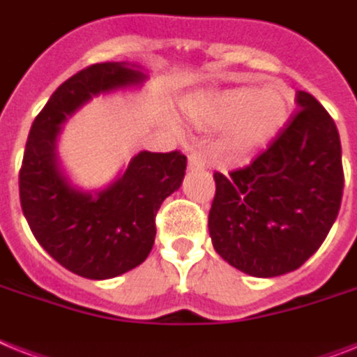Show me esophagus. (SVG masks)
Here are the masks:
<instances>
[{"instance_id": "obj_1", "label": "esophagus", "mask_w": 357, "mask_h": 357, "mask_svg": "<svg viewBox=\"0 0 357 357\" xmlns=\"http://www.w3.org/2000/svg\"><path fill=\"white\" fill-rule=\"evenodd\" d=\"M188 170H202L207 169V159L202 153H190L188 155V163H187Z\"/></svg>"}]
</instances>
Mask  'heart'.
<instances>
[{"label": "heart", "mask_w": 357, "mask_h": 357, "mask_svg": "<svg viewBox=\"0 0 357 357\" xmlns=\"http://www.w3.org/2000/svg\"><path fill=\"white\" fill-rule=\"evenodd\" d=\"M185 112L199 128H224L220 149L229 158H248L282 132L294 113V97L280 84L236 86L192 95Z\"/></svg>", "instance_id": "b5f03b06"}]
</instances>
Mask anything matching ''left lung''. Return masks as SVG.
<instances>
[{"label":"left lung","instance_id":"left-lung-1","mask_svg":"<svg viewBox=\"0 0 357 357\" xmlns=\"http://www.w3.org/2000/svg\"><path fill=\"white\" fill-rule=\"evenodd\" d=\"M299 112L245 169L216 172L208 234L233 268L260 279L301 268L321 248L343 196L341 141L334 119L306 91Z\"/></svg>","mask_w":357,"mask_h":357}]
</instances>
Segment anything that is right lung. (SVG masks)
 I'll use <instances>...</instances> for the list:
<instances>
[{
    "label": "right lung",
    "instance_id": "1",
    "mask_svg": "<svg viewBox=\"0 0 357 357\" xmlns=\"http://www.w3.org/2000/svg\"><path fill=\"white\" fill-rule=\"evenodd\" d=\"M149 80L139 63L104 62L68 78L34 119L20 170L23 216L58 264L84 279L104 280L143 264L155 240V214L183 183L179 152H139L102 188L78 187L58 153V135L84 104Z\"/></svg>",
    "mask_w": 357,
    "mask_h": 357
}]
</instances>
